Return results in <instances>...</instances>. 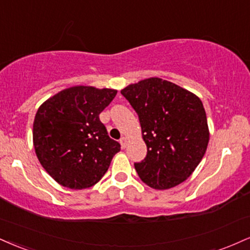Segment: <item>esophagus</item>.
<instances>
[{
  "label": "esophagus",
  "mask_w": 250,
  "mask_h": 250,
  "mask_svg": "<svg viewBox=\"0 0 250 250\" xmlns=\"http://www.w3.org/2000/svg\"><path fill=\"white\" fill-rule=\"evenodd\" d=\"M127 142H128L127 137H121V138H120V143H121V146H122L123 149H125V146H127Z\"/></svg>",
  "instance_id": "1"
}]
</instances>
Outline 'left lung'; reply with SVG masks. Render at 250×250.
<instances>
[{
    "instance_id": "left-lung-1",
    "label": "left lung",
    "mask_w": 250,
    "mask_h": 250,
    "mask_svg": "<svg viewBox=\"0 0 250 250\" xmlns=\"http://www.w3.org/2000/svg\"><path fill=\"white\" fill-rule=\"evenodd\" d=\"M137 113L146 156L135 163L140 178L156 190H167L191 176L209 140L203 102L193 93L161 78H149L123 88Z\"/></svg>"
}]
</instances>
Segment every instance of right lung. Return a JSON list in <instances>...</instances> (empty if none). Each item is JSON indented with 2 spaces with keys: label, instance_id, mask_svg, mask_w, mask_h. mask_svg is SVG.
Masks as SVG:
<instances>
[{
  "label": "right lung",
  "instance_id": "obj_1",
  "mask_svg": "<svg viewBox=\"0 0 250 250\" xmlns=\"http://www.w3.org/2000/svg\"><path fill=\"white\" fill-rule=\"evenodd\" d=\"M116 93L74 86L38 108L34 121L36 155L60 185L74 190L91 188L107 172L121 146L108 136L99 115Z\"/></svg>",
  "mask_w": 250,
  "mask_h": 250
}]
</instances>
